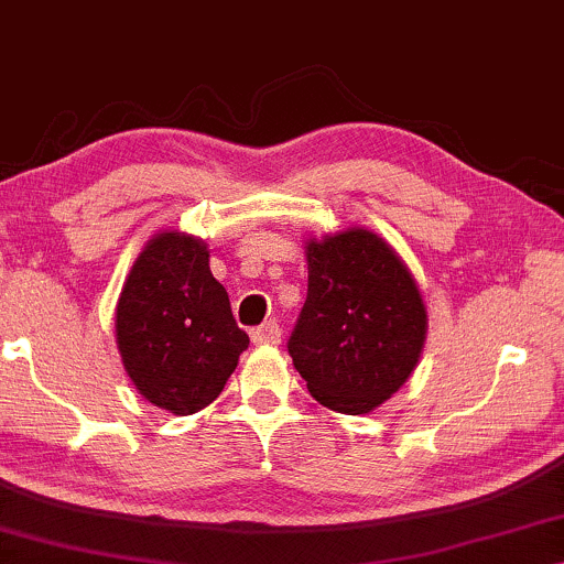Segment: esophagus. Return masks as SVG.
I'll return each mask as SVG.
<instances>
[{"instance_id":"1","label":"esophagus","mask_w":564,"mask_h":564,"mask_svg":"<svg viewBox=\"0 0 564 564\" xmlns=\"http://www.w3.org/2000/svg\"><path fill=\"white\" fill-rule=\"evenodd\" d=\"M252 343L256 345H279L281 343V327L279 322H265L263 327L252 332Z\"/></svg>"}]
</instances>
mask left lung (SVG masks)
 Instances as JSON below:
<instances>
[{
  "instance_id": "left-lung-1",
  "label": "left lung",
  "mask_w": 564,
  "mask_h": 564,
  "mask_svg": "<svg viewBox=\"0 0 564 564\" xmlns=\"http://www.w3.org/2000/svg\"><path fill=\"white\" fill-rule=\"evenodd\" d=\"M308 291L289 339L308 393L339 414H370L406 383L426 343L416 279L365 227L308 237Z\"/></svg>"
}]
</instances>
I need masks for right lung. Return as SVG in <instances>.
I'll return each instance as SVG.
<instances>
[{"instance_id": "add662e5", "label": "right lung", "mask_w": 564, "mask_h": 564, "mask_svg": "<svg viewBox=\"0 0 564 564\" xmlns=\"http://www.w3.org/2000/svg\"><path fill=\"white\" fill-rule=\"evenodd\" d=\"M127 376L153 406L188 416L217 399L248 350L199 237L163 229L127 273L115 314Z\"/></svg>"}]
</instances>
